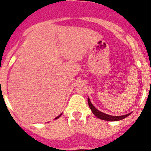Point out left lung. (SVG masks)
Returning a JSON list of instances; mask_svg holds the SVG:
<instances>
[{
    "instance_id": "1",
    "label": "left lung",
    "mask_w": 151,
    "mask_h": 151,
    "mask_svg": "<svg viewBox=\"0 0 151 151\" xmlns=\"http://www.w3.org/2000/svg\"><path fill=\"white\" fill-rule=\"evenodd\" d=\"M88 105H89V107L90 109L91 110L92 113H94V115L97 117V118L101 119H103V120H106V121H119V120H121V119H125V117L129 116L130 115V113L129 114H126V115H123V116H110V115H108V114H106V113H104L102 112L99 111L98 110H97L95 107H94L92 104L91 103L90 99L88 98Z\"/></svg>"
}]
</instances>
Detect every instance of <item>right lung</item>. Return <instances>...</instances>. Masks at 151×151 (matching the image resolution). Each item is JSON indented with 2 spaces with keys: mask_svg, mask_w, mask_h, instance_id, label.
I'll return each mask as SVG.
<instances>
[{
  "mask_svg": "<svg viewBox=\"0 0 151 151\" xmlns=\"http://www.w3.org/2000/svg\"><path fill=\"white\" fill-rule=\"evenodd\" d=\"M60 116H61V114H60V116H57V117H56V118H55V119H57V118H59V117H60Z\"/></svg>",
  "mask_w": 151,
  "mask_h": 151,
  "instance_id": "obj_1",
  "label": "right lung"
}]
</instances>
